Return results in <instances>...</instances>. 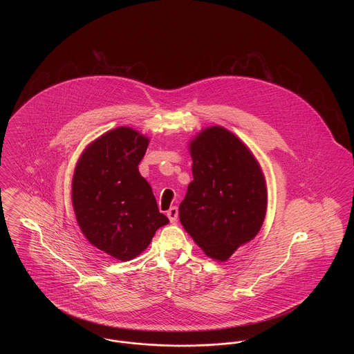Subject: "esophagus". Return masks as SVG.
I'll return each mask as SVG.
<instances>
[{
  "instance_id": "1",
  "label": "esophagus",
  "mask_w": 354,
  "mask_h": 354,
  "mask_svg": "<svg viewBox=\"0 0 354 354\" xmlns=\"http://www.w3.org/2000/svg\"><path fill=\"white\" fill-rule=\"evenodd\" d=\"M178 215H179V212H178V208H176V207H171L169 211H167V218H169L171 223H174V221L178 220Z\"/></svg>"
}]
</instances>
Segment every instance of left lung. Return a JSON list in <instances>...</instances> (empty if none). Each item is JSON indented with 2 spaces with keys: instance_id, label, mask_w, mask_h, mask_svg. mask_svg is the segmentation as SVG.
<instances>
[{
  "instance_id": "left-lung-1",
  "label": "left lung",
  "mask_w": 354,
  "mask_h": 354,
  "mask_svg": "<svg viewBox=\"0 0 354 354\" xmlns=\"http://www.w3.org/2000/svg\"><path fill=\"white\" fill-rule=\"evenodd\" d=\"M194 180L179 219L204 253L225 261L259 234L267 212V185L248 147L224 127L204 129L189 142Z\"/></svg>"
}]
</instances>
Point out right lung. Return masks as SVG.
I'll list each match as a JSON object with an SVG mask.
<instances>
[{"mask_svg":"<svg viewBox=\"0 0 354 354\" xmlns=\"http://www.w3.org/2000/svg\"><path fill=\"white\" fill-rule=\"evenodd\" d=\"M149 142L130 127L107 131L86 147L73 176L71 201L82 234L122 261L143 252L169 223L138 169Z\"/></svg>","mask_w":354,"mask_h":354,"instance_id":"right-lung-1","label":"right lung"}]
</instances>
